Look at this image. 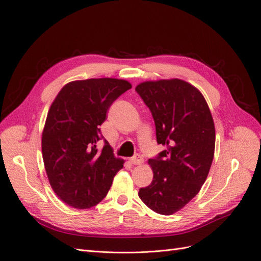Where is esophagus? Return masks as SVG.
<instances>
[{
  "label": "esophagus",
  "mask_w": 261,
  "mask_h": 261,
  "mask_svg": "<svg viewBox=\"0 0 261 261\" xmlns=\"http://www.w3.org/2000/svg\"><path fill=\"white\" fill-rule=\"evenodd\" d=\"M130 163H132L133 165H141V164L143 163L142 156H141V155H139V154L134 155L133 158H130Z\"/></svg>",
  "instance_id": "obj_1"
}]
</instances>
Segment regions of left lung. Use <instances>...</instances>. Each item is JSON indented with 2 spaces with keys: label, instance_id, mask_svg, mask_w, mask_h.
<instances>
[{
  "label": "left lung",
  "instance_id": "8db88e82",
  "mask_svg": "<svg viewBox=\"0 0 261 261\" xmlns=\"http://www.w3.org/2000/svg\"><path fill=\"white\" fill-rule=\"evenodd\" d=\"M136 92L150 109L156 140L166 150L149 160L153 181L139 190L154 212L170 215L199 193L211 168L215 127L201 93L180 79L147 81Z\"/></svg>",
  "mask_w": 261,
  "mask_h": 261
}]
</instances>
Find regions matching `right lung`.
<instances>
[{"mask_svg": "<svg viewBox=\"0 0 261 261\" xmlns=\"http://www.w3.org/2000/svg\"><path fill=\"white\" fill-rule=\"evenodd\" d=\"M132 88L129 82L87 79L67 83L49 109L41 138L45 169L52 190L76 209H90L108 194L123 168L99 126L112 102ZM104 140L98 151L96 144Z\"/></svg>", "mask_w": 261, "mask_h": 261, "instance_id": "right-lung-1", "label": "right lung"}]
</instances>
